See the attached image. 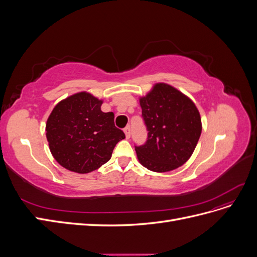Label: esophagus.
<instances>
[{
    "label": "esophagus",
    "mask_w": 257,
    "mask_h": 257,
    "mask_svg": "<svg viewBox=\"0 0 257 257\" xmlns=\"http://www.w3.org/2000/svg\"><path fill=\"white\" fill-rule=\"evenodd\" d=\"M123 131H124V133H125V137L128 139L131 137V127L130 126H125V127L123 128Z\"/></svg>",
    "instance_id": "obj_1"
}]
</instances>
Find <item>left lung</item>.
<instances>
[{
    "instance_id": "1",
    "label": "left lung",
    "mask_w": 257,
    "mask_h": 257,
    "mask_svg": "<svg viewBox=\"0 0 257 257\" xmlns=\"http://www.w3.org/2000/svg\"><path fill=\"white\" fill-rule=\"evenodd\" d=\"M147 141L135 146L137 158L152 172H170L190 159L201 134L197 108L180 91L157 83L141 98Z\"/></svg>"
}]
</instances>
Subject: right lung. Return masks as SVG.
<instances>
[{"instance_id": "add662e5", "label": "right lung", "mask_w": 257, "mask_h": 257, "mask_svg": "<svg viewBox=\"0 0 257 257\" xmlns=\"http://www.w3.org/2000/svg\"><path fill=\"white\" fill-rule=\"evenodd\" d=\"M102 100L89 93L69 96L53 108L46 136L53 158L61 166L88 174L110 160L115 145L125 138L115 127L113 112L100 110Z\"/></svg>"}]
</instances>
